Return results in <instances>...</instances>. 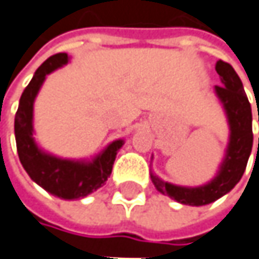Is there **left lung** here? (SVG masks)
<instances>
[{
    "mask_svg": "<svg viewBox=\"0 0 259 259\" xmlns=\"http://www.w3.org/2000/svg\"><path fill=\"white\" fill-rule=\"evenodd\" d=\"M215 69L223 84V85H215V92L225 109L230 124L228 147L217 177L201 187H179L164 182L151 174L154 187L161 194L169 196L170 199L177 200L178 203L182 204H190V206L209 204L223 197L228 191H231L234 185L240 181V178L243 177L249 155L252 151V142H253L252 109L247 101L242 80L239 78L233 66L224 60L217 62Z\"/></svg>",
    "mask_w": 259,
    "mask_h": 259,
    "instance_id": "8db88e82",
    "label": "left lung"
}]
</instances>
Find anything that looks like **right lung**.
Returning <instances> with one entry per match:
<instances>
[{
	"instance_id": "obj_1",
	"label": "right lung",
	"mask_w": 259,
	"mask_h": 259,
	"mask_svg": "<svg viewBox=\"0 0 259 259\" xmlns=\"http://www.w3.org/2000/svg\"><path fill=\"white\" fill-rule=\"evenodd\" d=\"M66 53L50 56L35 71L31 82L20 96L14 118V136L19 160L31 179L47 193L63 200L85 197L106 182L112 172L115 155L124 141L111 142L93 160H66L59 158L38 148L34 139V101L46 80V75L68 63Z\"/></svg>"
}]
</instances>
